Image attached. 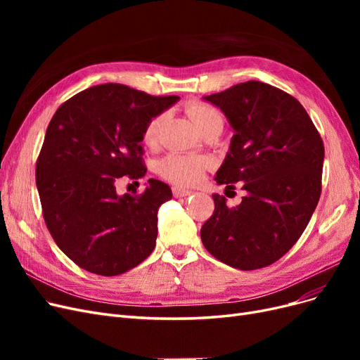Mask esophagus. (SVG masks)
<instances>
[{"instance_id":"esophagus-1","label":"esophagus","mask_w":360,"mask_h":360,"mask_svg":"<svg viewBox=\"0 0 360 360\" xmlns=\"http://www.w3.org/2000/svg\"><path fill=\"white\" fill-rule=\"evenodd\" d=\"M193 192L192 191H188V189H183V188H179V186H174L172 188V195L176 198H183V197H189V195H192Z\"/></svg>"}]
</instances>
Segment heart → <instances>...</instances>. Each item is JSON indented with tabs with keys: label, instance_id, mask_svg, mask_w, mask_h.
<instances>
[{
	"label": "heart",
	"instance_id": "obj_1",
	"mask_svg": "<svg viewBox=\"0 0 360 360\" xmlns=\"http://www.w3.org/2000/svg\"><path fill=\"white\" fill-rule=\"evenodd\" d=\"M186 112L200 132L213 123H222L221 114L213 106L202 102L189 103L186 106ZM163 120H165L163 114H158L148 120L143 132L144 146L155 147L158 144ZM207 167H209V160L205 158L172 153L160 160L159 174L163 179L180 184V186H192V184H197L202 179Z\"/></svg>",
	"mask_w": 360,
	"mask_h": 360
}]
</instances>
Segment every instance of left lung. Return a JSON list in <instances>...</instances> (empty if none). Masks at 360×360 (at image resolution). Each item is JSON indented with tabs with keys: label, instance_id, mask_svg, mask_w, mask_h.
I'll use <instances>...</instances> for the list:
<instances>
[{
	"label": "left lung",
	"instance_id": "8db88e82",
	"mask_svg": "<svg viewBox=\"0 0 360 360\" xmlns=\"http://www.w3.org/2000/svg\"><path fill=\"white\" fill-rule=\"evenodd\" d=\"M204 101L219 108L234 130L214 180L225 192L242 183L246 195L228 207L225 197L213 193L202 245L234 269L270 266L299 240L319 204L320 134L297 99L264 82L237 84Z\"/></svg>",
	"mask_w": 360,
	"mask_h": 360
}]
</instances>
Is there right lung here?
Segmentation results:
<instances>
[{
    "instance_id": "1",
    "label": "right lung",
    "mask_w": 360,
    "mask_h": 360,
    "mask_svg": "<svg viewBox=\"0 0 360 360\" xmlns=\"http://www.w3.org/2000/svg\"><path fill=\"white\" fill-rule=\"evenodd\" d=\"M179 99L103 84L75 94L53 114L36 184L52 238L81 269L117 276L153 252L158 210L171 200L169 186L150 179L141 195H118L115 181L146 176L144 127Z\"/></svg>"
}]
</instances>
